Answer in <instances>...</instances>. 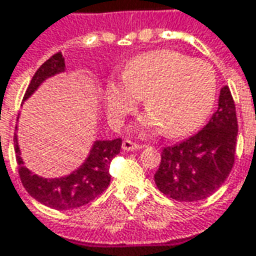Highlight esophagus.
<instances>
[{
  "label": "esophagus",
  "instance_id": "1",
  "mask_svg": "<svg viewBox=\"0 0 256 256\" xmlns=\"http://www.w3.org/2000/svg\"><path fill=\"white\" fill-rule=\"evenodd\" d=\"M144 146L140 144V143H136V142H132L130 139H125L124 142H122V148L126 150V152H132V150H140L143 148Z\"/></svg>",
  "mask_w": 256,
  "mask_h": 256
}]
</instances>
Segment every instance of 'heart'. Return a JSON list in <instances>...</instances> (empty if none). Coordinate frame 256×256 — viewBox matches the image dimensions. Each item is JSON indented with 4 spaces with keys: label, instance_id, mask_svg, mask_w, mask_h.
<instances>
[{
    "label": "heart",
    "instance_id": "obj_1",
    "mask_svg": "<svg viewBox=\"0 0 256 256\" xmlns=\"http://www.w3.org/2000/svg\"><path fill=\"white\" fill-rule=\"evenodd\" d=\"M122 80L106 85L110 120L121 124L143 98L148 116L143 128L170 138L196 131L211 113L216 96V76L208 63L192 60L176 50H154L126 63Z\"/></svg>",
    "mask_w": 256,
    "mask_h": 256
}]
</instances>
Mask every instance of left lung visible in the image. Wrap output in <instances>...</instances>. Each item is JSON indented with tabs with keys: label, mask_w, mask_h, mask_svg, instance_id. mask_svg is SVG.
<instances>
[{
	"label": "left lung",
	"mask_w": 256,
	"mask_h": 256,
	"mask_svg": "<svg viewBox=\"0 0 256 256\" xmlns=\"http://www.w3.org/2000/svg\"><path fill=\"white\" fill-rule=\"evenodd\" d=\"M237 134L234 100L229 86H224L208 124L189 139L162 148L154 175L158 190L186 202L214 194L233 168Z\"/></svg>",
	"instance_id": "obj_1"
}]
</instances>
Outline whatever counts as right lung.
Wrapping results in <instances>:
<instances>
[{
    "label": "right lung",
    "mask_w": 256,
    "mask_h": 256,
    "mask_svg": "<svg viewBox=\"0 0 256 256\" xmlns=\"http://www.w3.org/2000/svg\"><path fill=\"white\" fill-rule=\"evenodd\" d=\"M64 58L62 52L52 55L44 62L36 74L24 94V99L37 90L44 80L64 72ZM122 139L117 138L113 140H96L90 148L88 158L77 171L64 178L45 179L34 175L23 166L20 150L18 146V136L14 138L16 162L19 168V176L27 190V193L34 197L38 202L50 206L54 210H73L86 206L102 194L110 184V162L121 150Z\"/></svg>",
    "instance_id": "1"
}]
</instances>
